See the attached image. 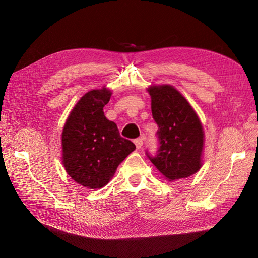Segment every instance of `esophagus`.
<instances>
[{"label":"esophagus","mask_w":258,"mask_h":258,"mask_svg":"<svg viewBox=\"0 0 258 258\" xmlns=\"http://www.w3.org/2000/svg\"><path fill=\"white\" fill-rule=\"evenodd\" d=\"M135 144L137 146V148L139 150V148H141L142 145H143V138H138L135 140Z\"/></svg>","instance_id":"obj_1"}]
</instances>
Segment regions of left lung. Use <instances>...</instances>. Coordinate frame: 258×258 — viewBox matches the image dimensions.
Masks as SVG:
<instances>
[{"label":"left lung","mask_w":258,"mask_h":258,"mask_svg":"<svg viewBox=\"0 0 258 258\" xmlns=\"http://www.w3.org/2000/svg\"><path fill=\"white\" fill-rule=\"evenodd\" d=\"M152 115L157 123L158 148L145 154L170 181L188 177L201 167L204 131L197 114L172 86L148 88Z\"/></svg>","instance_id":"obj_1"}]
</instances>
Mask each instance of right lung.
Returning a JSON list of instances; mask_svg holds the SVG:
<instances>
[{"label":"right lung","instance_id":"1","mask_svg":"<svg viewBox=\"0 0 258 258\" xmlns=\"http://www.w3.org/2000/svg\"><path fill=\"white\" fill-rule=\"evenodd\" d=\"M111 95L105 88L86 93L62 131L63 166L75 182L87 188L106 185L119 163L136 148L104 116L103 107Z\"/></svg>","mask_w":258,"mask_h":258}]
</instances>
